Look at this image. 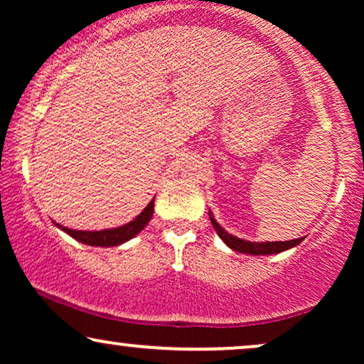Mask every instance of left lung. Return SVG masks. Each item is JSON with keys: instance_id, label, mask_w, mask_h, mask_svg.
<instances>
[{"instance_id": "obj_1", "label": "left lung", "mask_w": 364, "mask_h": 364, "mask_svg": "<svg viewBox=\"0 0 364 364\" xmlns=\"http://www.w3.org/2000/svg\"><path fill=\"white\" fill-rule=\"evenodd\" d=\"M208 217H210V223L214 225L215 232L219 235L220 240L224 241L225 245L229 246L231 250L240 253H246V255H275L286 252V250L294 248L301 243V237L299 240H291V241H263V243H253V241H246L241 240V237H236L232 235H229L224 228H220V224L217 223L215 217L212 212H208Z\"/></svg>"}]
</instances>
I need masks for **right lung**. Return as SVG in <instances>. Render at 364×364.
<instances>
[{"label":"right lung","instance_id":"right-lung-1","mask_svg":"<svg viewBox=\"0 0 364 364\" xmlns=\"http://www.w3.org/2000/svg\"><path fill=\"white\" fill-rule=\"evenodd\" d=\"M154 200H150V203L144 210L140 212V215H136L132 223L119 225V228L114 229H102V231H75V229H68V228H63V225L56 224L58 228L63 229L66 235H70L73 240L80 241L83 245H89V246H118L127 243V241L135 237L145 225L149 224V220L152 219L154 215Z\"/></svg>","mask_w":364,"mask_h":364}]
</instances>
